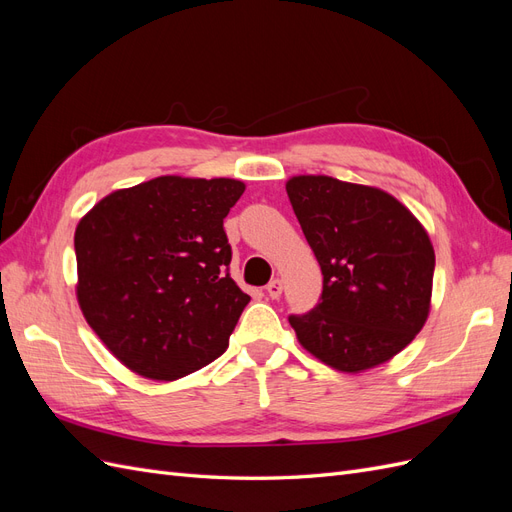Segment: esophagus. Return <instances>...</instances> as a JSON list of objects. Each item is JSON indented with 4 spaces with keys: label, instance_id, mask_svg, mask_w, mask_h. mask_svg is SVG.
Instances as JSON below:
<instances>
[{
    "label": "esophagus",
    "instance_id": "obj_1",
    "mask_svg": "<svg viewBox=\"0 0 512 512\" xmlns=\"http://www.w3.org/2000/svg\"><path fill=\"white\" fill-rule=\"evenodd\" d=\"M282 290H284V286H282L280 280H271L267 284V294H269L271 299H280L282 297Z\"/></svg>",
    "mask_w": 512,
    "mask_h": 512
}]
</instances>
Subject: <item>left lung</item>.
<instances>
[{"label": "left lung", "mask_w": 512, "mask_h": 512, "mask_svg": "<svg viewBox=\"0 0 512 512\" xmlns=\"http://www.w3.org/2000/svg\"><path fill=\"white\" fill-rule=\"evenodd\" d=\"M286 192L322 269L320 303L288 316L301 346L337 371L393 359L429 316L436 254L397 198L327 175H299Z\"/></svg>", "instance_id": "obj_1"}]
</instances>
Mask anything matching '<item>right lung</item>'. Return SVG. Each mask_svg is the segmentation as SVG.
<instances>
[{
  "instance_id": "1",
  "label": "right lung",
  "mask_w": 512,
  "mask_h": 512,
  "mask_svg": "<svg viewBox=\"0 0 512 512\" xmlns=\"http://www.w3.org/2000/svg\"><path fill=\"white\" fill-rule=\"evenodd\" d=\"M243 192L237 179L156 177L108 194L76 226L83 316L138 376L177 380L228 348L250 303L224 232Z\"/></svg>"
}]
</instances>
